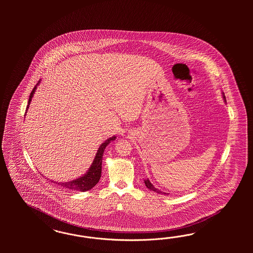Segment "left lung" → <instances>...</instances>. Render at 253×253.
<instances>
[{
  "instance_id": "1",
  "label": "left lung",
  "mask_w": 253,
  "mask_h": 253,
  "mask_svg": "<svg viewBox=\"0 0 253 253\" xmlns=\"http://www.w3.org/2000/svg\"><path fill=\"white\" fill-rule=\"evenodd\" d=\"M222 99H223V101L224 102H226V99H225V96H224V93L223 92H222ZM145 184H146V186L149 189V190H151V191L156 192V193H159V194H163V195H166L167 193H165V192H162L161 191V190H159L158 188H156L155 186H154L153 184H152V183L149 181V179L147 178V179H146L145 180Z\"/></svg>"
}]
</instances>
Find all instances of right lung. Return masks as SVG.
I'll return each instance as SVG.
<instances>
[{"label": "right lung", "instance_id": "obj_1", "mask_svg": "<svg viewBox=\"0 0 253 253\" xmlns=\"http://www.w3.org/2000/svg\"><path fill=\"white\" fill-rule=\"evenodd\" d=\"M40 84H41V80L39 81L38 84L33 88L32 92H31L29 102H28V107H27V109H26V113H27V111H28V109L30 107L32 97H33L34 93L36 92L37 86ZM116 138H117V136H115V135L112 136V137H109L104 143H102L100 145L99 147H98V150L96 152V155H95L93 161H92V165L90 166L89 169L85 172L84 175L78 177L77 179H74L72 181H69V182H59L58 183V182H55V181L54 182L53 180H51V182L54 183V184H58V185H60L62 187L66 188V189L71 190V191L85 192L92 189V187L99 182L100 178H101L102 160H103V155H104V152H105V149H106L107 145L109 143H111L112 141H114Z\"/></svg>", "mask_w": 253, "mask_h": 253}]
</instances>
